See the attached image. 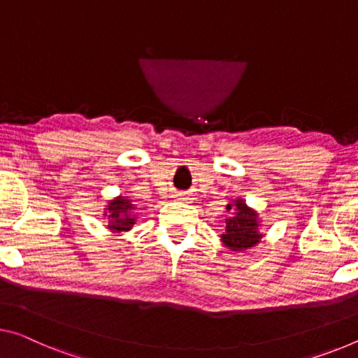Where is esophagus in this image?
<instances>
[{"label": "esophagus", "mask_w": 358, "mask_h": 358, "mask_svg": "<svg viewBox=\"0 0 358 358\" xmlns=\"http://www.w3.org/2000/svg\"><path fill=\"white\" fill-rule=\"evenodd\" d=\"M179 196H184V195H182V194H180V195H179Z\"/></svg>", "instance_id": "obj_1"}]
</instances>
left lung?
<instances>
[{"label": "left lung", "instance_id": "obj_1", "mask_svg": "<svg viewBox=\"0 0 358 358\" xmlns=\"http://www.w3.org/2000/svg\"><path fill=\"white\" fill-rule=\"evenodd\" d=\"M232 210V205L227 206V211ZM235 216L229 217L225 224V234H222V241L234 251L248 250L261 240L257 234L256 214L252 213L243 201L235 203Z\"/></svg>", "mask_w": 358, "mask_h": 358}]
</instances>
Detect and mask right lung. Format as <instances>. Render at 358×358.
Masks as SVG:
<instances>
[{
  "label": "right lung",
  "mask_w": 358,
  "mask_h": 358,
  "mask_svg": "<svg viewBox=\"0 0 358 358\" xmlns=\"http://www.w3.org/2000/svg\"><path fill=\"white\" fill-rule=\"evenodd\" d=\"M108 229L113 232H126L133 227L134 216L131 213L134 210V205H131L129 200L120 196L117 200L110 201L108 205Z\"/></svg>",
  "instance_id": "right-lung-1"
}]
</instances>
